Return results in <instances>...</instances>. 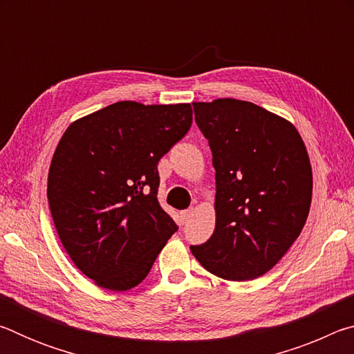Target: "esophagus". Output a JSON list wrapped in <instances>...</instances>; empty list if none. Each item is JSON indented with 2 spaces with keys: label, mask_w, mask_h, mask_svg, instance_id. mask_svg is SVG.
Segmentation results:
<instances>
[{
  "label": "esophagus",
  "mask_w": 354,
  "mask_h": 354,
  "mask_svg": "<svg viewBox=\"0 0 354 354\" xmlns=\"http://www.w3.org/2000/svg\"><path fill=\"white\" fill-rule=\"evenodd\" d=\"M192 214H194V211H192V209H185V211H181V221H183V225L187 223V221H189L190 217H192Z\"/></svg>",
  "instance_id": "esophagus-1"
}]
</instances>
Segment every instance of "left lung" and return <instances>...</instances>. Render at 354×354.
<instances>
[{
  "label": "left lung",
  "mask_w": 354,
  "mask_h": 354,
  "mask_svg": "<svg viewBox=\"0 0 354 354\" xmlns=\"http://www.w3.org/2000/svg\"><path fill=\"white\" fill-rule=\"evenodd\" d=\"M215 169L214 234L190 251L207 272L230 281L262 277L306 223L313 170L292 123L250 101L194 103Z\"/></svg>",
  "instance_id": "8db88e82"
}]
</instances>
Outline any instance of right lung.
I'll list each match as a JSON object with an SVG mask.
<instances>
[{
    "mask_svg": "<svg viewBox=\"0 0 354 354\" xmlns=\"http://www.w3.org/2000/svg\"><path fill=\"white\" fill-rule=\"evenodd\" d=\"M190 124V104L118 101L64 133L48 173V203L71 261L100 287L140 284L178 231L158 201V164Z\"/></svg>",
    "mask_w": 354,
    "mask_h": 354,
    "instance_id": "obj_1",
    "label": "right lung"
}]
</instances>
